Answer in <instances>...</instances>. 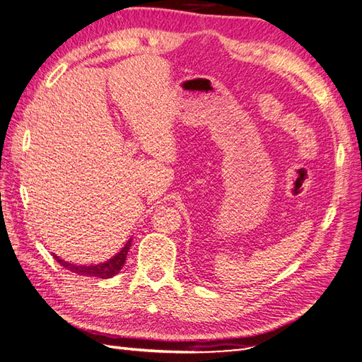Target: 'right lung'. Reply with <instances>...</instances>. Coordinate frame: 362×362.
Listing matches in <instances>:
<instances>
[{
    "label": "right lung",
    "mask_w": 362,
    "mask_h": 362,
    "mask_svg": "<svg viewBox=\"0 0 362 362\" xmlns=\"http://www.w3.org/2000/svg\"><path fill=\"white\" fill-rule=\"evenodd\" d=\"M131 242L132 239H129L128 242L124 243V247L117 253L115 256H112L111 259L105 260L102 264H92V265H77V264H71L66 262L64 259H62L60 256H57L54 253V257L58 264L62 267H64L66 270H71L72 273H77L81 276H90V277H100V279H109L115 274H119L120 270L123 268L126 257H128V251L131 248Z\"/></svg>",
    "instance_id": "obj_1"
}]
</instances>
